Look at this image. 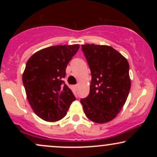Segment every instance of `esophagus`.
<instances>
[{
    "instance_id": "obj_1",
    "label": "esophagus",
    "mask_w": 157,
    "mask_h": 157,
    "mask_svg": "<svg viewBox=\"0 0 157 157\" xmlns=\"http://www.w3.org/2000/svg\"><path fill=\"white\" fill-rule=\"evenodd\" d=\"M74 88H75V91H77V89H78V86H77V85H76V86H74Z\"/></svg>"
}]
</instances>
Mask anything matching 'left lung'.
<instances>
[{"instance_id":"8db88e82","label":"left lung","mask_w":157,"mask_h":157,"mask_svg":"<svg viewBox=\"0 0 157 157\" xmlns=\"http://www.w3.org/2000/svg\"><path fill=\"white\" fill-rule=\"evenodd\" d=\"M82 51L91 73L89 94L80 100L85 114L97 123L108 122L116 117L128 96V62L109 46L82 45Z\"/></svg>"}]
</instances>
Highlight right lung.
I'll use <instances>...</instances> for the list:
<instances>
[{
	"label": "right lung",
	"instance_id": "add662e5",
	"mask_svg": "<svg viewBox=\"0 0 157 157\" xmlns=\"http://www.w3.org/2000/svg\"><path fill=\"white\" fill-rule=\"evenodd\" d=\"M79 48L78 44L49 46L27 61L23 83L32 110L44 120L55 122L63 118L76 100L63 78L68 63Z\"/></svg>",
	"mask_w": 157,
	"mask_h": 157
}]
</instances>
